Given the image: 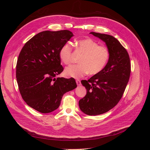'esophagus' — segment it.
Returning a JSON list of instances; mask_svg holds the SVG:
<instances>
[{
    "instance_id": "34e87169",
    "label": "esophagus",
    "mask_w": 150,
    "mask_h": 150,
    "mask_svg": "<svg viewBox=\"0 0 150 150\" xmlns=\"http://www.w3.org/2000/svg\"><path fill=\"white\" fill-rule=\"evenodd\" d=\"M76 84H77V85H78V86H79V85H81V81L79 80V79H76Z\"/></svg>"
}]
</instances>
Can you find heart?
Returning <instances> with one entry per match:
<instances>
[{
	"label": "heart",
	"instance_id": "b5f03b06",
	"mask_svg": "<svg viewBox=\"0 0 150 150\" xmlns=\"http://www.w3.org/2000/svg\"><path fill=\"white\" fill-rule=\"evenodd\" d=\"M76 50L82 54L79 64L72 65L65 69V74L71 78H80L87 74L94 75L102 71L110 59V52L107 47L100 46L92 39L87 38L76 42ZM59 57L66 65L72 61V47L69 43L62 45L59 51Z\"/></svg>",
	"mask_w": 150,
	"mask_h": 150
}]
</instances>
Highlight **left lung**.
Instances as JSON below:
<instances>
[{
	"label": "left lung",
	"instance_id": "1",
	"mask_svg": "<svg viewBox=\"0 0 150 150\" xmlns=\"http://www.w3.org/2000/svg\"><path fill=\"white\" fill-rule=\"evenodd\" d=\"M90 34L105 42L110 52L102 71L88 81H81L87 92L79 101L80 110L88 115L96 116L110 111L120 101L129 81L131 63L126 49L113 36L94 32Z\"/></svg>",
	"mask_w": 150,
	"mask_h": 150
}]
</instances>
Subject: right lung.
<instances>
[{
  "instance_id": "obj_1",
  "label": "right lung",
  "mask_w": 150,
  "mask_h": 150,
  "mask_svg": "<svg viewBox=\"0 0 150 150\" xmlns=\"http://www.w3.org/2000/svg\"><path fill=\"white\" fill-rule=\"evenodd\" d=\"M72 36L68 30L43 31L29 40L20 52L16 64L18 87L27 104L40 112L56 110L64 94L77 87L74 78H55L64 70L59 51Z\"/></svg>"
}]
</instances>
